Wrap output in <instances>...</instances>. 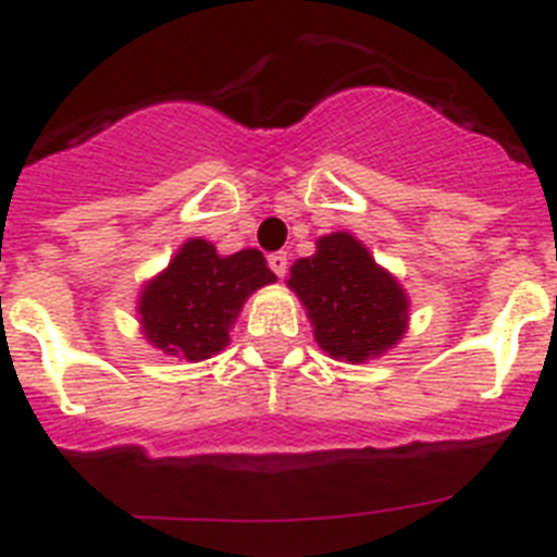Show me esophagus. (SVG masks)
Instances as JSON below:
<instances>
[{
    "instance_id": "esophagus-1",
    "label": "esophagus",
    "mask_w": 557,
    "mask_h": 557,
    "mask_svg": "<svg viewBox=\"0 0 557 557\" xmlns=\"http://www.w3.org/2000/svg\"><path fill=\"white\" fill-rule=\"evenodd\" d=\"M268 264H270V270H273L275 275H278V278H282L284 273H287V253H270L268 256Z\"/></svg>"
}]
</instances>
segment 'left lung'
Returning a JSON list of instances; mask_svg holds the SVG:
<instances>
[{
    "mask_svg": "<svg viewBox=\"0 0 557 557\" xmlns=\"http://www.w3.org/2000/svg\"><path fill=\"white\" fill-rule=\"evenodd\" d=\"M287 284L307 309L318 346L332 359L366 362L405 337V289L346 231L321 236L314 256L289 268Z\"/></svg>",
    "mask_w": 557,
    "mask_h": 557,
    "instance_id": "1",
    "label": "left lung"
}]
</instances>
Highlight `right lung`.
<instances>
[{
	"mask_svg": "<svg viewBox=\"0 0 557 557\" xmlns=\"http://www.w3.org/2000/svg\"><path fill=\"white\" fill-rule=\"evenodd\" d=\"M273 282L275 273L256 248L220 256L206 239H189L141 289V334L172 357L209 359L228 346V329L248 295Z\"/></svg>",
	"mask_w": 557,
	"mask_h": 557,
	"instance_id": "right-lung-1",
	"label": "right lung"
}]
</instances>
